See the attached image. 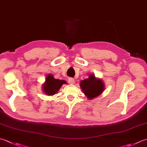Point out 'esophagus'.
Masks as SVG:
<instances>
[{"mask_svg":"<svg viewBox=\"0 0 147 147\" xmlns=\"http://www.w3.org/2000/svg\"><path fill=\"white\" fill-rule=\"evenodd\" d=\"M68 82H69V83H70V84H74V83H75V80H74V78H69L68 79Z\"/></svg>","mask_w":147,"mask_h":147,"instance_id":"1","label":"esophagus"}]
</instances>
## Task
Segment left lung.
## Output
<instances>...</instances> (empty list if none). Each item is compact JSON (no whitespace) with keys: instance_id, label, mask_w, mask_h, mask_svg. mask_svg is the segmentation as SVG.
Instances as JSON below:
<instances>
[{"instance_id":"1","label":"left lung","mask_w":147,"mask_h":147,"mask_svg":"<svg viewBox=\"0 0 147 147\" xmlns=\"http://www.w3.org/2000/svg\"><path fill=\"white\" fill-rule=\"evenodd\" d=\"M87 79L82 80L80 86L83 92L88 99H92L101 94L105 89V83L100 78H97L94 74H89Z\"/></svg>"}]
</instances>
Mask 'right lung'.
<instances>
[{"mask_svg": "<svg viewBox=\"0 0 147 147\" xmlns=\"http://www.w3.org/2000/svg\"><path fill=\"white\" fill-rule=\"evenodd\" d=\"M64 84H67L65 80L55 79L51 74H48L46 77L45 82L42 85L43 92L47 96L56 94Z\"/></svg>", "mask_w": 147, "mask_h": 147, "instance_id": "1", "label": "right lung"}]
</instances>
